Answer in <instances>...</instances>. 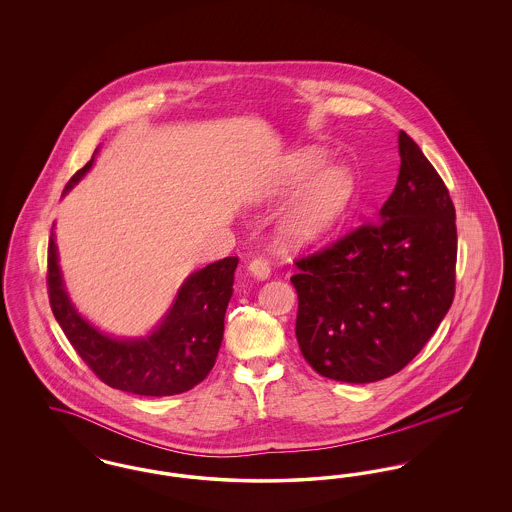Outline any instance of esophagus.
<instances>
[{"label":"esophagus","mask_w":512,"mask_h":512,"mask_svg":"<svg viewBox=\"0 0 512 512\" xmlns=\"http://www.w3.org/2000/svg\"><path fill=\"white\" fill-rule=\"evenodd\" d=\"M247 270H249V274L255 276L257 280H267L268 276H270V265H268L267 259H263V257L253 259V261L249 263Z\"/></svg>","instance_id":"obj_1"}]
</instances>
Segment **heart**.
Here are the masks:
<instances>
[{
    "label": "heart",
    "instance_id": "1",
    "mask_svg": "<svg viewBox=\"0 0 512 512\" xmlns=\"http://www.w3.org/2000/svg\"><path fill=\"white\" fill-rule=\"evenodd\" d=\"M320 147H305L286 157L268 184V199L300 190L280 220V238L293 247L317 244L347 213L355 197V176L345 165H329Z\"/></svg>",
    "mask_w": 512,
    "mask_h": 512
}]
</instances>
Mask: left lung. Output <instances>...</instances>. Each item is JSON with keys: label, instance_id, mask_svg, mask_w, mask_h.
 Listing matches in <instances>:
<instances>
[{"label": "left lung", "instance_id": "left-lung-1", "mask_svg": "<svg viewBox=\"0 0 512 512\" xmlns=\"http://www.w3.org/2000/svg\"><path fill=\"white\" fill-rule=\"evenodd\" d=\"M401 167L376 222L297 261L295 336L318 374L349 384L409 365L455 295V207L432 163L399 132Z\"/></svg>", "mask_w": 512, "mask_h": 512}]
</instances>
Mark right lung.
I'll list each match as a JSON object with an SVG mask.
<instances>
[{
    "instance_id": "1",
    "label": "right lung",
    "mask_w": 512,
    "mask_h": 512,
    "mask_svg": "<svg viewBox=\"0 0 512 512\" xmlns=\"http://www.w3.org/2000/svg\"><path fill=\"white\" fill-rule=\"evenodd\" d=\"M98 153V149H96ZM94 157L74 174L63 194L92 169ZM238 257H226L192 272L161 322L138 338H115L82 317L65 290L55 234L48 247L51 311L82 361L115 390L147 397L192 390L215 366L232 297Z\"/></svg>"
}]
</instances>
